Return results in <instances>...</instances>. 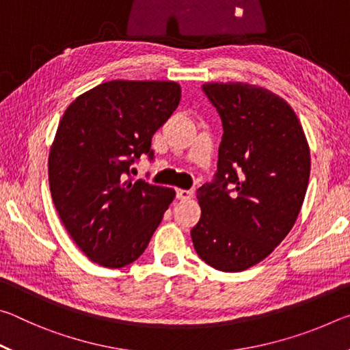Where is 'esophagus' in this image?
Here are the masks:
<instances>
[{
	"mask_svg": "<svg viewBox=\"0 0 350 350\" xmlns=\"http://www.w3.org/2000/svg\"><path fill=\"white\" fill-rule=\"evenodd\" d=\"M176 196H177V199H180V200H189V199H193L194 191H191V189L177 188L176 189Z\"/></svg>",
	"mask_w": 350,
	"mask_h": 350,
	"instance_id": "obj_1",
	"label": "esophagus"
}]
</instances>
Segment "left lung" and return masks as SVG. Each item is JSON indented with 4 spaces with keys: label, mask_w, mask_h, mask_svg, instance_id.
<instances>
[{
    "label": "left lung",
    "mask_w": 350,
    "mask_h": 350,
    "mask_svg": "<svg viewBox=\"0 0 350 350\" xmlns=\"http://www.w3.org/2000/svg\"><path fill=\"white\" fill-rule=\"evenodd\" d=\"M202 90L224 134L216 179L198 189L202 213L191 239L213 269L236 273L267 258L292 230L309 185L310 150L292 106L275 92L241 81Z\"/></svg>",
    "instance_id": "left-lung-1"
}]
</instances>
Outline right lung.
<instances>
[{
  "instance_id": "right-lung-1",
  "label": "right lung",
  "mask_w": 350,
  "mask_h": 350,
  "mask_svg": "<svg viewBox=\"0 0 350 350\" xmlns=\"http://www.w3.org/2000/svg\"><path fill=\"white\" fill-rule=\"evenodd\" d=\"M176 81L111 80L68 106L49 151V187L64 228L92 262L120 269L145 252L173 188L129 177L180 102Z\"/></svg>"
}]
</instances>
